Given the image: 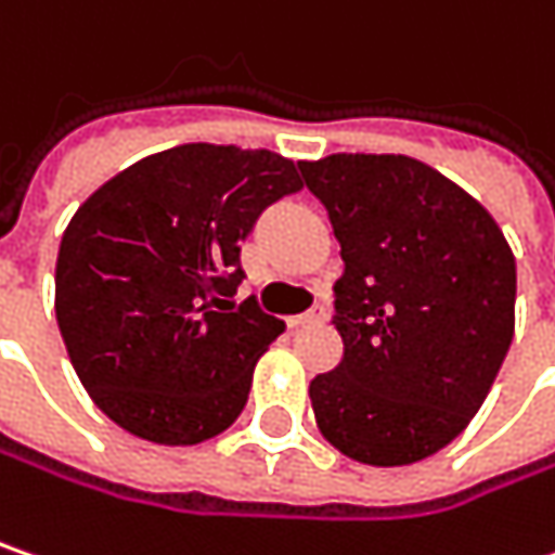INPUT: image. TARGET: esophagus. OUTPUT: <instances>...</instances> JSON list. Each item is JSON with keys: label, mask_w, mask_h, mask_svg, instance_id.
Here are the masks:
<instances>
[{"label": "esophagus", "mask_w": 555, "mask_h": 555, "mask_svg": "<svg viewBox=\"0 0 555 555\" xmlns=\"http://www.w3.org/2000/svg\"><path fill=\"white\" fill-rule=\"evenodd\" d=\"M326 320V308H310L298 317H288V326H310V323H323Z\"/></svg>", "instance_id": "34e87169"}]
</instances>
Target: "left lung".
Here are the masks:
<instances>
[{"label": "left lung", "instance_id": "1", "mask_svg": "<svg viewBox=\"0 0 555 555\" xmlns=\"http://www.w3.org/2000/svg\"><path fill=\"white\" fill-rule=\"evenodd\" d=\"M343 245V361L310 379L320 434L392 468L455 440L483 405L515 333V257L496 219L402 153L298 163Z\"/></svg>", "mask_w": 555, "mask_h": 555}]
</instances>
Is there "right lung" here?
<instances>
[{
    "mask_svg": "<svg viewBox=\"0 0 555 555\" xmlns=\"http://www.w3.org/2000/svg\"><path fill=\"white\" fill-rule=\"evenodd\" d=\"M301 166L270 150L181 144L138 159L72 216L55 320L87 396L121 430L197 446L235 424L285 323L235 305L242 242Z\"/></svg>",
    "mask_w": 555,
    "mask_h": 555,
    "instance_id": "1",
    "label": "right lung"
}]
</instances>
